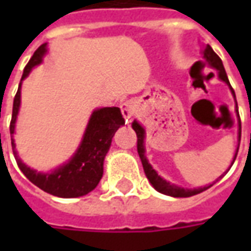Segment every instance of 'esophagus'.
<instances>
[{
  "instance_id": "34e87169",
  "label": "esophagus",
  "mask_w": 251,
  "mask_h": 251,
  "mask_svg": "<svg viewBox=\"0 0 251 251\" xmlns=\"http://www.w3.org/2000/svg\"><path fill=\"white\" fill-rule=\"evenodd\" d=\"M121 111H122V115L126 121H130L134 115V111H136V104L131 100H126L121 104Z\"/></svg>"
}]
</instances>
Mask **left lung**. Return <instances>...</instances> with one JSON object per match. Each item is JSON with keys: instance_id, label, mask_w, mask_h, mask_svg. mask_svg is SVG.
<instances>
[{"instance_id": "left-lung-1", "label": "left lung", "mask_w": 251, "mask_h": 251, "mask_svg": "<svg viewBox=\"0 0 251 251\" xmlns=\"http://www.w3.org/2000/svg\"><path fill=\"white\" fill-rule=\"evenodd\" d=\"M203 59H204V62H199L200 64H208L212 68H215L218 70V75H219V79L223 80L225 83L228 84V87L231 90L232 95H234V98H235V93H234V90H232L231 84L228 82V77H227V74L225 71V67H223V63H222L221 57L216 55L214 50L211 48L210 46H205L204 51H203ZM237 102V100H235ZM237 113H238V106H237ZM239 117V114H238ZM131 127L134 129L137 134V152L140 154V158H141V163L142 167H144V172L147 175L148 180L151 181V184L154 187V188L157 189L158 192H161L164 195H168V196H174V198H189V196H194V195H198L200 192H203L205 189H208L212 184L210 185H205V187H200V188H194V189H188V188H181V187H177V185L171 184L169 181L167 180H164L161 176H158L157 172L152 168V165L148 163V158L145 156V147H144V138H145V130H144V127H142L137 121H134L133 124H131ZM238 141H241V120H239V133H238ZM238 149H239V144H238L237 148V152H235V156H234V160H232L231 165L235 161V158H237L238 154ZM228 171V169H227ZM222 177V176H221ZM219 177V179H221Z\"/></svg>"}]
</instances>
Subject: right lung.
Listing matches in <instances>:
<instances>
[{"label": "right lung", "instance_id": "1", "mask_svg": "<svg viewBox=\"0 0 251 251\" xmlns=\"http://www.w3.org/2000/svg\"><path fill=\"white\" fill-rule=\"evenodd\" d=\"M47 52V44L40 46L33 56L30 57L25 66L21 82L29 75L32 68L40 64L43 56ZM20 102H21V83L13 100V111L10 121V136L14 134V126L19 114ZM125 124L122 118L120 107H103L94 111L88 125L84 131V136L77 148L76 153L72 158L62 167H59L51 174H41L35 169L26 167L17 156L16 144L12 138V149L19 168L26 176V179L43 189L47 194H51L59 198H79L91 192L103 175V160L106 153L109 152L111 140L118 127Z\"/></svg>", "mask_w": 251, "mask_h": 251}]
</instances>
